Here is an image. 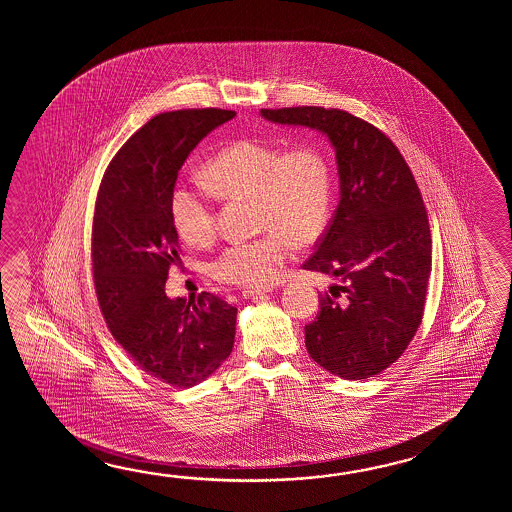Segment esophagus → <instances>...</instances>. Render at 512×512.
<instances>
[{"instance_id":"obj_1","label":"esophagus","mask_w":512,"mask_h":512,"mask_svg":"<svg viewBox=\"0 0 512 512\" xmlns=\"http://www.w3.org/2000/svg\"><path fill=\"white\" fill-rule=\"evenodd\" d=\"M271 293L269 289H243V296L245 298H258V296H263V294Z\"/></svg>"}]
</instances>
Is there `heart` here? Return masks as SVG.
I'll return each instance as SVG.
<instances>
[{
  "mask_svg": "<svg viewBox=\"0 0 512 512\" xmlns=\"http://www.w3.org/2000/svg\"><path fill=\"white\" fill-rule=\"evenodd\" d=\"M201 175L216 196L252 197L256 229L265 230L254 240L230 243L210 263L219 282L247 287L274 282L293 258L294 243H313L326 229L333 175L326 152L316 144L282 153L267 142L241 139L214 153ZM170 216L190 245H205L216 232L212 203L194 188L175 186Z\"/></svg>",
  "mask_w": 512,
  "mask_h": 512,
  "instance_id": "1",
  "label": "heart"
}]
</instances>
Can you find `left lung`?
Wrapping results in <instances>:
<instances>
[{
    "mask_svg": "<svg viewBox=\"0 0 512 512\" xmlns=\"http://www.w3.org/2000/svg\"><path fill=\"white\" fill-rule=\"evenodd\" d=\"M283 126L326 135L337 157L340 201L304 269L340 278L320 294L305 348L346 381L368 379L399 359L425 311L432 238L410 166L381 130L342 109H261Z\"/></svg>",
    "mask_w": 512,
    "mask_h": 512,
    "instance_id": "8db88e82",
    "label": "left lung"
}]
</instances>
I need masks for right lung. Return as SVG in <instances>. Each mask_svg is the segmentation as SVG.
Wrapping results in <instances>:
<instances>
[{
    "label": "right lung",
    "instance_id": "add662e5",
    "mask_svg": "<svg viewBox=\"0 0 512 512\" xmlns=\"http://www.w3.org/2000/svg\"><path fill=\"white\" fill-rule=\"evenodd\" d=\"M236 111L179 109L135 131L111 159L98 188L91 258L98 305L113 338L159 381L192 388L234 348L238 309L218 296L168 298L179 260L170 196L186 157Z\"/></svg>",
    "mask_w": 512,
    "mask_h": 512
}]
</instances>
